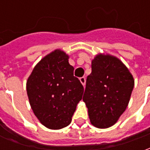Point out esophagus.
Returning <instances> with one entry per match:
<instances>
[{
  "label": "esophagus",
  "mask_w": 150,
  "mask_h": 150,
  "mask_svg": "<svg viewBox=\"0 0 150 150\" xmlns=\"http://www.w3.org/2000/svg\"><path fill=\"white\" fill-rule=\"evenodd\" d=\"M79 80H80V83L83 84V86H85V83H86V79H85V77H81V78L79 79Z\"/></svg>",
  "instance_id": "34e87169"
}]
</instances>
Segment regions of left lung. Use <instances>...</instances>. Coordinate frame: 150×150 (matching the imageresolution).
<instances>
[{"instance_id":"8db88e82","label":"left lung","mask_w":150,"mask_h":150,"mask_svg":"<svg viewBox=\"0 0 150 150\" xmlns=\"http://www.w3.org/2000/svg\"><path fill=\"white\" fill-rule=\"evenodd\" d=\"M133 87V76L121 60L109 54H96L83 97L91 125L99 129L114 125L128 107Z\"/></svg>"}]
</instances>
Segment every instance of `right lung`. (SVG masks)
I'll use <instances>...</instances> for the list:
<instances>
[{
    "label": "right lung",
    "instance_id": "right-lung-1",
    "mask_svg": "<svg viewBox=\"0 0 150 150\" xmlns=\"http://www.w3.org/2000/svg\"><path fill=\"white\" fill-rule=\"evenodd\" d=\"M68 59L63 50H54L38 62L26 82L31 108L41 124L50 129L71 124L83 93Z\"/></svg>",
    "mask_w": 150,
    "mask_h": 150
}]
</instances>
